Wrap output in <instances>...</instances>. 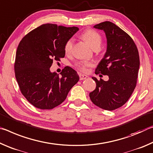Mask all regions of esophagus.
<instances>
[{
	"label": "esophagus",
	"instance_id": "esophagus-1",
	"mask_svg": "<svg viewBox=\"0 0 153 153\" xmlns=\"http://www.w3.org/2000/svg\"><path fill=\"white\" fill-rule=\"evenodd\" d=\"M79 78L80 80H84L87 78V76L85 74H79Z\"/></svg>",
	"mask_w": 153,
	"mask_h": 153
}]
</instances>
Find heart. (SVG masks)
I'll return each instance as SVG.
<instances>
[{"mask_svg": "<svg viewBox=\"0 0 153 153\" xmlns=\"http://www.w3.org/2000/svg\"><path fill=\"white\" fill-rule=\"evenodd\" d=\"M82 39L89 45L91 49L99 48L102 43V36L98 32L94 30H87L81 34ZM73 45V40H68L64 45V51L66 54L71 53ZM91 63L87 62H81L76 64L77 68L81 71H86L87 68L91 66Z\"/></svg>", "mask_w": 153, "mask_h": 153, "instance_id": "b5f03b06", "label": "heart"}]
</instances>
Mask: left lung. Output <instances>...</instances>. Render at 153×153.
<instances>
[{"label":"left lung","instance_id":"obj_1","mask_svg":"<svg viewBox=\"0 0 153 153\" xmlns=\"http://www.w3.org/2000/svg\"><path fill=\"white\" fill-rule=\"evenodd\" d=\"M94 28L105 32L107 49L95 71L96 74L108 76L96 82L94 91L89 94L91 102L106 111H113L126 103L136 86L140 68L137 47L129 34L111 22L95 25Z\"/></svg>","mask_w":153,"mask_h":153}]
</instances>
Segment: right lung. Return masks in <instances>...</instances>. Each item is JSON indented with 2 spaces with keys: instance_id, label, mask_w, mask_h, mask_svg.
Segmentation results:
<instances>
[{
  "instance_id": "add662e5",
  "label": "right lung",
  "mask_w": 153,
  "mask_h": 153,
  "mask_svg": "<svg viewBox=\"0 0 153 153\" xmlns=\"http://www.w3.org/2000/svg\"><path fill=\"white\" fill-rule=\"evenodd\" d=\"M79 30L77 27L45 24L27 34L17 49L14 69L20 91L37 108L49 110L61 104L79 80L69 66L59 76L50 71L53 60L64 57V45Z\"/></svg>"
}]
</instances>
